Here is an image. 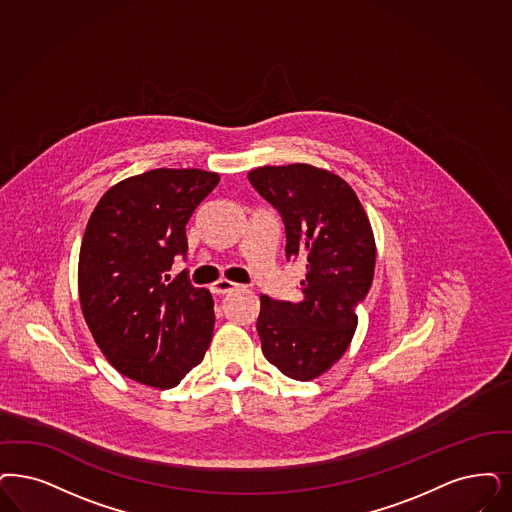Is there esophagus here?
<instances>
[{
  "label": "esophagus",
  "instance_id": "esophagus-1",
  "mask_svg": "<svg viewBox=\"0 0 512 512\" xmlns=\"http://www.w3.org/2000/svg\"><path fill=\"white\" fill-rule=\"evenodd\" d=\"M235 288H237V284L233 283V281H228V279H220V281L212 284V292L214 294H229Z\"/></svg>",
  "mask_w": 512,
  "mask_h": 512
}]
</instances>
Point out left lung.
<instances>
[{
  "mask_svg": "<svg viewBox=\"0 0 512 512\" xmlns=\"http://www.w3.org/2000/svg\"><path fill=\"white\" fill-rule=\"evenodd\" d=\"M248 180L283 216L286 258H300L307 269L300 302L260 296L262 351L284 376L311 381L355 336V307L374 279V231L355 190L334 172L294 163L258 167Z\"/></svg>",
  "mask_w": 512,
  "mask_h": 512,
  "instance_id": "8db88e82",
  "label": "left lung"
}]
</instances>
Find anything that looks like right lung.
<instances>
[{
	"instance_id": "1",
	"label": "right lung",
	"mask_w": 512,
	"mask_h": 512,
	"mask_svg": "<svg viewBox=\"0 0 512 512\" xmlns=\"http://www.w3.org/2000/svg\"><path fill=\"white\" fill-rule=\"evenodd\" d=\"M218 172L153 169L117 182L98 201L81 241L77 288L102 355L127 378L171 389L209 349L214 302L186 273V224Z\"/></svg>"
}]
</instances>
